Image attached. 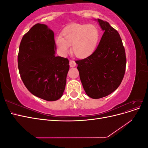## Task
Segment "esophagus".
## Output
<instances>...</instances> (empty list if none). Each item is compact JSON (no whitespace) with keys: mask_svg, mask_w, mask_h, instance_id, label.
Segmentation results:
<instances>
[{"mask_svg":"<svg viewBox=\"0 0 148 148\" xmlns=\"http://www.w3.org/2000/svg\"><path fill=\"white\" fill-rule=\"evenodd\" d=\"M70 66L71 67H73V66H76V63L73 60H70Z\"/></svg>","mask_w":148,"mask_h":148,"instance_id":"esophagus-1","label":"esophagus"}]
</instances>
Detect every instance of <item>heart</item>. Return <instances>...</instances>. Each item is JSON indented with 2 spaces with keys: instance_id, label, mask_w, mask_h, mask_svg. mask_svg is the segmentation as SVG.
<instances>
[{
  "instance_id": "heart-1",
  "label": "heart",
  "mask_w": 148,
  "mask_h": 148,
  "mask_svg": "<svg viewBox=\"0 0 148 148\" xmlns=\"http://www.w3.org/2000/svg\"><path fill=\"white\" fill-rule=\"evenodd\" d=\"M56 43L62 55H65L72 46V52L79 59H84L95 51L99 39V32L94 25L73 24L65 28Z\"/></svg>"
}]
</instances>
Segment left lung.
I'll list each match as a JSON object with an SVG mask.
<instances>
[{"label": "left lung", "instance_id": "obj_1", "mask_svg": "<svg viewBox=\"0 0 148 148\" xmlns=\"http://www.w3.org/2000/svg\"><path fill=\"white\" fill-rule=\"evenodd\" d=\"M104 31L99 45L91 55L75 62L86 95L92 99L108 96L122 83L127 59L118 31L106 21L97 19Z\"/></svg>", "mask_w": 148, "mask_h": 148}]
</instances>
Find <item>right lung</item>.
I'll use <instances>...</instances> for the list:
<instances>
[{
    "label": "right lung",
    "instance_id": "1",
    "mask_svg": "<svg viewBox=\"0 0 148 148\" xmlns=\"http://www.w3.org/2000/svg\"><path fill=\"white\" fill-rule=\"evenodd\" d=\"M56 49L53 31L37 23L22 38L18 54L25 86L33 95L48 101L62 97L70 68L67 58L55 56Z\"/></svg>",
    "mask_w": 148,
    "mask_h": 148
}]
</instances>
